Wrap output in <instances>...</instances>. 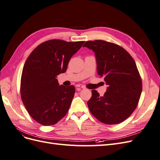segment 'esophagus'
Listing matches in <instances>:
<instances>
[{"mask_svg":"<svg viewBox=\"0 0 160 160\" xmlns=\"http://www.w3.org/2000/svg\"><path fill=\"white\" fill-rule=\"evenodd\" d=\"M75 86H76V88H81V89H85V86L82 85H81V84H77V85H76Z\"/></svg>","mask_w":160,"mask_h":160,"instance_id":"obj_1","label":"esophagus"}]
</instances>
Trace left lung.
Instances as JSON below:
<instances>
[{
    "label": "left lung",
    "mask_w": 160,
    "mask_h": 160,
    "mask_svg": "<svg viewBox=\"0 0 160 160\" xmlns=\"http://www.w3.org/2000/svg\"><path fill=\"white\" fill-rule=\"evenodd\" d=\"M83 47L95 52L98 72L108 85L103 97L96 90L88 105L99 122L118 124L135 111L142 91V81L135 62L122 47L103 40L87 41Z\"/></svg>",
    "instance_id": "left-lung-1"
}]
</instances>
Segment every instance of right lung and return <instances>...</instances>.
I'll return each instance as SVG.
<instances>
[{
	"label": "right lung",
	"instance_id": "obj_1",
	"mask_svg": "<svg viewBox=\"0 0 160 160\" xmlns=\"http://www.w3.org/2000/svg\"><path fill=\"white\" fill-rule=\"evenodd\" d=\"M85 41L51 39L38 45L28 57L21 79V97L31 118L42 125H55L70 108L75 89L59 85L71 57Z\"/></svg>",
	"mask_w": 160,
	"mask_h": 160
}]
</instances>
